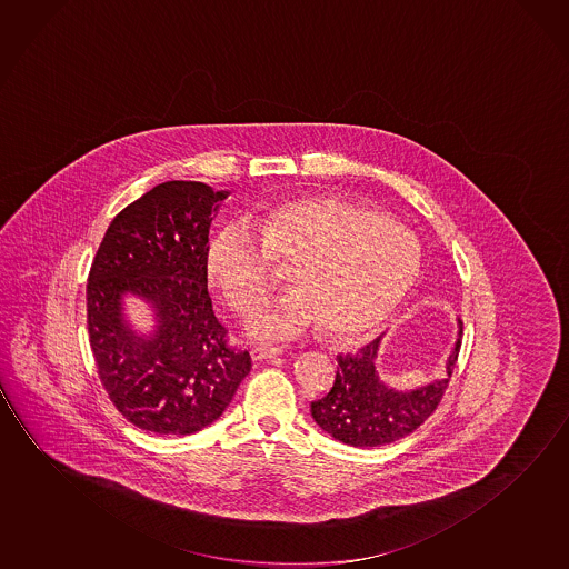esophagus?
Returning a JSON list of instances; mask_svg holds the SVG:
<instances>
[{
	"label": "esophagus",
	"instance_id": "34e87169",
	"mask_svg": "<svg viewBox=\"0 0 569 569\" xmlns=\"http://www.w3.org/2000/svg\"><path fill=\"white\" fill-rule=\"evenodd\" d=\"M281 352H283V349L270 347V345H258V347H252V350H250L253 360L273 359V357H278Z\"/></svg>",
	"mask_w": 569,
	"mask_h": 569
}]
</instances>
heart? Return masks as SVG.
Returning <instances> with one entry per match:
<instances>
[{
	"mask_svg": "<svg viewBox=\"0 0 569 569\" xmlns=\"http://www.w3.org/2000/svg\"><path fill=\"white\" fill-rule=\"evenodd\" d=\"M291 266L293 291L253 313L246 329L270 341L293 339L317 325L335 339L375 331L408 296L420 248L385 212L335 194L271 204L256 220H228L210 237L204 263L228 306L248 313Z\"/></svg>",
	"mask_w": 569,
	"mask_h": 569,
	"instance_id": "heart-1",
	"label": "heart"
}]
</instances>
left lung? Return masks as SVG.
<instances>
[{"instance_id": "1", "label": "left lung", "mask_w": 569, "mask_h": 569, "mask_svg": "<svg viewBox=\"0 0 569 569\" xmlns=\"http://www.w3.org/2000/svg\"><path fill=\"white\" fill-rule=\"evenodd\" d=\"M463 323L457 319V339L446 362V378L416 390H396L378 375L377 357L382 337L357 355L337 357V375L329 393L311 402L317 426L331 438L352 447H380L410 436L436 411L461 349Z\"/></svg>"}]
</instances>
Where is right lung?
I'll return each mask as SVG.
<instances>
[{
  "mask_svg": "<svg viewBox=\"0 0 569 569\" xmlns=\"http://www.w3.org/2000/svg\"><path fill=\"white\" fill-rule=\"evenodd\" d=\"M228 191L167 181L116 214L88 273L90 347L98 377L126 420L189 436L219 420L252 368L228 345L207 288L209 228ZM154 307L149 336L130 329L122 296Z\"/></svg>",
  "mask_w": 569,
  "mask_h": 569,
  "instance_id": "right-lung-1",
  "label": "right lung"
}]
</instances>
